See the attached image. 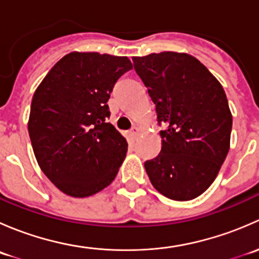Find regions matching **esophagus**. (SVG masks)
Here are the masks:
<instances>
[{"label": "esophagus", "instance_id": "obj_1", "mask_svg": "<svg viewBox=\"0 0 259 259\" xmlns=\"http://www.w3.org/2000/svg\"><path fill=\"white\" fill-rule=\"evenodd\" d=\"M140 133V129L138 126H133L132 129H130V137H132V139H137V137L139 135Z\"/></svg>", "mask_w": 259, "mask_h": 259}]
</instances>
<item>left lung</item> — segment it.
<instances>
[{
	"mask_svg": "<svg viewBox=\"0 0 259 259\" xmlns=\"http://www.w3.org/2000/svg\"><path fill=\"white\" fill-rule=\"evenodd\" d=\"M155 104L161 150L144 163L153 187L173 200L194 199L214 182L229 150L232 114L219 81L195 57L160 52L133 57Z\"/></svg>",
	"mask_w": 259,
	"mask_h": 259,
	"instance_id": "8db88e82",
	"label": "left lung"
}]
</instances>
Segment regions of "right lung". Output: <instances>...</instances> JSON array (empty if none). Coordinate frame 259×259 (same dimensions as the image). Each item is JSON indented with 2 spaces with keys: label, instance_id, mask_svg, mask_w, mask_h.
I'll list each match as a JSON object with an SVG mask.
<instances>
[{
  "label": "right lung",
  "instance_id": "add662e5",
  "mask_svg": "<svg viewBox=\"0 0 259 259\" xmlns=\"http://www.w3.org/2000/svg\"><path fill=\"white\" fill-rule=\"evenodd\" d=\"M133 69L127 57L71 52L36 89L28 134L36 160L62 193L90 197L116 177L127 151L108 100L115 82Z\"/></svg>",
  "mask_w": 259,
  "mask_h": 259
}]
</instances>
